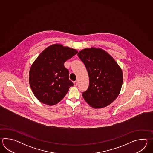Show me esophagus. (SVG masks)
Returning <instances> with one entry per match:
<instances>
[{"label": "esophagus", "mask_w": 153, "mask_h": 153, "mask_svg": "<svg viewBox=\"0 0 153 153\" xmlns=\"http://www.w3.org/2000/svg\"><path fill=\"white\" fill-rule=\"evenodd\" d=\"M78 81L76 80V81H74V86H78Z\"/></svg>", "instance_id": "1"}]
</instances>
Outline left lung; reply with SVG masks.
Segmentation results:
<instances>
[{
  "instance_id": "obj_1",
  "label": "left lung",
  "mask_w": 153,
  "mask_h": 153,
  "mask_svg": "<svg viewBox=\"0 0 153 153\" xmlns=\"http://www.w3.org/2000/svg\"><path fill=\"white\" fill-rule=\"evenodd\" d=\"M89 76L88 90L82 96L94 108H102L117 98L123 82V72L114 59L103 50L91 48L78 52Z\"/></svg>"
}]
</instances>
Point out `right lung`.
I'll list each match as a JSON object with an SVG mask.
<instances>
[{
    "mask_svg": "<svg viewBox=\"0 0 153 153\" xmlns=\"http://www.w3.org/2000/svg\"><path fill=\"white\" fill-rule=\"evenodd\" d=\"M77 53L75 49L56 44L43 50L33 62L29 71V85L40 102L49 105L57 104L73 86L64 63Z\"/></svg>",
    "mask_w": 153,
    "mask_h": 153,
    "instance_id": "right-lung-1",
    "label": "right lung"
}]
</instances>
